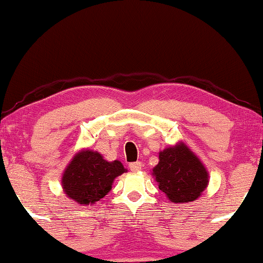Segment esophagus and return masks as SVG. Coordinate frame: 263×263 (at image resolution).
I'll list each match as a JSON object with an SVG mask.
<instances>
[{
    "label": "esophagus",
    "instance_id": "1",
    "mask_svg": "<svg viewBox=\"0 0 263 263\" xmlns=\"http://www.w3.org/2000/svg\"><path fill=\"white\" fill-rule=\"evenodd\" d=\"M129 169L132 172H138V170L142 169V163L141 162H135V163H129Z\"/></svg>",
    "mask_w": 263,
    "mask_h": 263
}]
</instances>
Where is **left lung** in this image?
<instances>
[{"instance_id": "obj_1", "label": "left lung", "mask_w": 263, "mask_h": 263, "mask_svg": "<svg viewBox=\"0 0 263 263\" xmlns=\"http://www.w3.org/2000/svg\"><path fill=\"white\" fill-rule=\"evenodd\" d=\"M153 175L160 191L172 202L197 200L208 185V173L197 157L186 147L178 144L159 153V163Z\"/></svg>"}]
</instances>
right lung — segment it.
Returning <instances> with one entry per match:
<instances>
[{
	"instance_id": "right-lung-1",
	"label": "right lung",
	"mask_w": 263,
	"mask_h": 263,
	"mask_svg": "<svg viewBox=\"0 0 263 263\" xmlns=\"http://www.w3.org/2000/svg\"><path fill=\"white\" fill-rule=\"evenodd\" d=\"M125 170L119 160L106 162L97 152L83 151L72 159L63 173V191L80 204H91L111 190L114 179Z\"/></svg>"
}]
</instances>
